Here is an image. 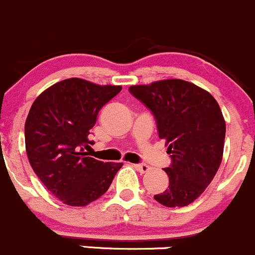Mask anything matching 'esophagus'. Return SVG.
<instances>
[{"instance_id":"34e87169","label":"esophagus","mask_w":255,"mask_h":255,"mask_svg":"<svg viewBox=\"0 0 255 255\" xmlns=\"http://www.w3.org/2000/svg\"><path fill=\"white\" fill-rule=\"evenodd\" d=\"M133 167H135L136 170H137L138 172H141V173H145V172H147L148 170H150L148 165H146V163H136V165H133Z\"/></svg>"}]
</instances>
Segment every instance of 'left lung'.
<instances>
[{
    "instance_id": "1",
    "label": "left lung",
    "mask_w": 255,
    "mask_h": 255,
    "mask_svg": "<svg viewBox=\"0 0 255 255\" xmlns=\"http://www.w3.org/2000/svg\"><path fill=\"white\" fill-rule=\"evenodd\" d=\"M128 92L151 113L165 138L171 165L168 187L153 196L166 207H185L200 197L222 162L226 122L208 92L181 79L132 85Z\"/></svg>"
}]
</instances>
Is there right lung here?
I'll return each instance as SVG.
<instances>
[{"mask_svg":"<svg viewBox=\"0 0 255 255\" xmlns=\"http://www.w3.org/2000/svg\"><path fill=\"white\" fill-rule=\"evenodd\" d=\"M120 85L70 78L52 85L34 103L24 125L26 151L43 185L68 206L82 207L109 190L122 162L89 157V130Z\"/></svg>","mask_w":255,"mask_h":255,"instance_id":"obj_1","label":"right lung"}]
</instances>
